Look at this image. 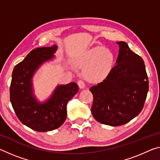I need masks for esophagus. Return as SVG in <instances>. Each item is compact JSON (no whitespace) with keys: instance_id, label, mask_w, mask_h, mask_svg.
I'll return each mask as SVG.
<instances>
[{"instance_id":"1","label":"esophagus","mask_w":160,"mask_h":160,"mask_svg":"<svg viewBox=\"0 0 160 160\" xmlns=\"http://www.w3.org/2000/svg\"><path fill=\"white\" fill-rule=\"evenodd\" d=\"M78 86H79V88L80 89H83L85 87V82L82 80H80L78 81Z\"/></svg>"}]
</instances>
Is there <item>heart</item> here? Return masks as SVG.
<instances>
[{
    "instance_id": "obj_1",
    "label": "heart",
    "mask_w": 160,
    "mask_h": 160,
    "mask_svg": "<svg viewBox=\"0 0 160 160\" xmlns=\"http://www.w3.org/2000/svg\"><path fill=\"white\" fill-rule=\"evenodd\" d=\"M114 60L113 54L109 50L102 47H95L84 54L77 61L78 65L86 66L85 77L89 80H96L104 77L109 70Z\"/></svg>"
}]
</instances>
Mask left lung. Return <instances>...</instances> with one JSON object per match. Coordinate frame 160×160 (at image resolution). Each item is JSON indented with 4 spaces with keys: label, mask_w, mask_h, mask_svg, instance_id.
<instances>
[{
    "label": "left lung",
    "mask_w": 160,
    "mask_h": 160,
    "mask_svg": "<svg viewBox=\"0 0 160 160\" xmlns=\"http://www.w3.org/2000/svg\"><path fill=\"white\" fill-rule=\"evenodd\" d=\"M116 64L106 78L90 89L94 118L102 124L118 126L127 123L141 112L149 90L142 58L124 42H117Z\"/></svg>",
    "instance_id": "obj_1"
}]
</instances>
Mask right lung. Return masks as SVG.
I'll return each instance as SVG.
<instances>
[{
    "instance_id": "obj_1",
    "label": "right lung",
    "mask_w": 160,
    "mask_h": 160,
    "mask_svg": "<svg viewBox=\"0 0 160 160\" xmlns=\"http://www.w3.org/2000/svg\"><path fill=\"white\" fill-rule=\"evenodd\" d=\"M56 48L54 44L33 49L12 71L10 87L12 108L19 120L36 131L47 132L59 128L66 121L67 103L79 90L75 82L59 85L51 98L42 104L33 97L32 75L42 63L53 57Z\"/></svg>"
}]
</instances>
